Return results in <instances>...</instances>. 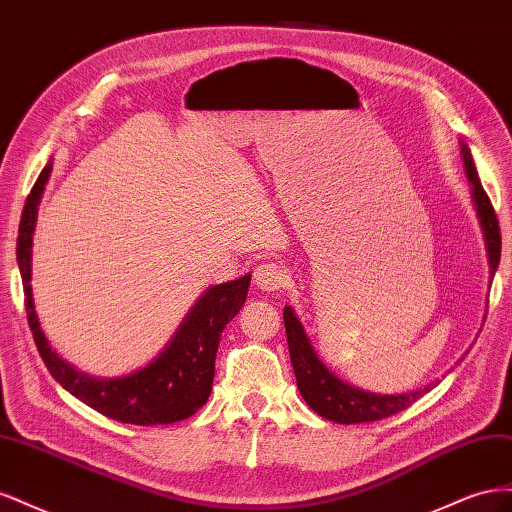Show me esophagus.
<instances>
[{"label":"esophagus","mask_w":512,"mask_h":512,"mask_svg":"<svg viewBox=\"0 0 512 512\" xmlns=\"http://www.w3.org/2000/svg\"><path fill=\"white\" fill-rule=\"evenodd\" d=\"M254 284L262 292H277L288 284V273L282 265H275V262H262L254 271Z\"/></svg>","instance_id":"1"}]
</instances>
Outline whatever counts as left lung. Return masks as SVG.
Returning a JSON list of instances; mask_svg holds the SVG:
<instances>
[{"mask_svg":"<svg viewBox=\"0 0 512 512\" xmlns=\"http://www.w3.org/2000/svg\"><path fill=\"white\" fill-rule=\"evenodd\" d=\"M461 158H463V168H466V177L472 185V203L476 207L480 228H483L487 258H489V277L493 280V275L500 265V252H502L500 224H498V218H495V211L491 207L487 192L483 190V185H480L472 153L466 143H461ZM284 327H286L290 361H292L294 376H297L299 393L303 395L309 408H312L316 414H320L322 418H329L333 423L352 425V423L380 421V418L406 410L418 397L429 393L433 386H438L440 382L436 380L421 386V389L406 391V393H391V395L359 389V386H352L342 378H337L333 371L320 361V356L316 354L312 342H309L299 316L294 314V309L290 305L284 307ZM463 359H466V356H461L457 365Z\"/></svg>","mask_w":512,"mask_h":512,"instance_id":"obj_1","label":"left lung"}]
</instances>
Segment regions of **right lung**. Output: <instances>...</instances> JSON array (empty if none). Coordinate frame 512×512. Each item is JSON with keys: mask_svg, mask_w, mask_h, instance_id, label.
I'll use <instances>...</instances> for the list:
<instances>
[{"mask_svg": "<svg viewBox=\"0 0 512 512\" xmlns=\"http://www.w3.org/2000/svg\"><path fill=\"white\" fill-rule=\"evenodd\" d=\"M49 177L51 164H46L32 194L25 200L17 239V262L25 290L27 320L44 365L68 393L113 421L149 427L170 425L192 416L205 406L211 395L215 354H218L222 331L243 307L252 275L245 273L237 280L209 286L185 314L170 342L145 367L115 378L89 376L53 350L40 329L34 305L32 245L38 205Z\"/></svg>", "mask_w": 512, "mask_h": 512, "instance_id": "1", "label": "right lung"}]
</instances>
